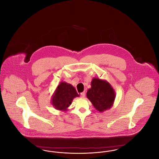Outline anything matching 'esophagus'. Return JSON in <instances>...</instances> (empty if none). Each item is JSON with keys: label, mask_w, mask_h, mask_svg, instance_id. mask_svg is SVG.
<instances>
[{"label": "esophagus", "mask_w": 159, "mask_h": 159, "mask_svg": "<svg viewBox=\"0 0 159 159\" xmlns=\"http://www.w3.org/2000/svg\"><path fill=\"white\" fill-rule=\"evenodd\" d=\"M80 97H81L82 98H84V97H85V93H84V92H82V93H80Z\"/></svg>", "instance_id": "1"}]
</instances>
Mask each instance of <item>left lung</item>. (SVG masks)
<instances>
[{"label":"left lung","instance_id":"left-lung-1","mask_svg":"<svg viewBox=\"0 0 159 159\" xmlns=\"http://www.w3.org/2000/svg\"><path fill=\"white\" fill-rule=\"evenodd\" d=\"M91 88L86 97L99 112H104L111 108L116 98V93L111 85L107 80L93 78L91 81Z\"/></svg>","mask_w":159,"mask_h":159}]
</instances>
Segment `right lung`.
I'll list each match as a JSON object with an SVG mask.
<instances>
[{
  "label": "right lung",
  "mask_w": 159,
  "mask_h": 159,
  "mask_svg": "<svg viewBox=\"0 0 159 159\" xmlns=\"http://www.w3.org/2000/svg\"><path fill=\"white\" fill-rule=\"evenodd\" d=\"M79 97V95L73 86L67 82H61L52 96L51 104L57 110L66 112L73 99Z\"/></svg>",
  "instance_id": "1"
}]
</instances>
